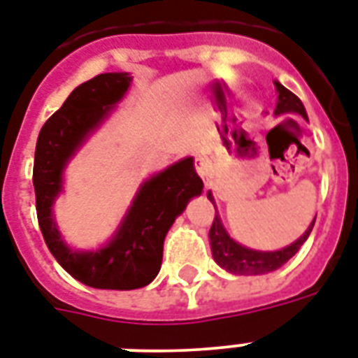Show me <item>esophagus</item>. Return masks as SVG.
Returning a JSON list of instances; mask_svg holds the SVG:
<instances>
[{"label": "esophagus", "instance_id": "34e87169", "mask_svg": "<svg viewBox=\"0 0 358 358\" xmlns=\"http://www.w3.org/2000/svg\"><path fill=\"white\" fill-rule=\"evenodd\" d=\"M196 170L197 173L207 181V187H208V164L205 157H196Z\"/></svg>", "mask_w": 358, "mask_h": 358}]
</instances>
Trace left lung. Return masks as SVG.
<instances>
[{
  "label": "left lung",
  "mask_w": 358,
  "mask_h": 358,
  "mask_svg": "<svg viewBox=\"0 0 358 358\" xmlns=\"http://www.w3.org/2000/svg\"><path fill=\"white\" fill-rule=\"evenodd\" d=\"M275 90H277V105H275V114H287V113H296L301 114L303 118L307 120V113L303 107L301 99L297 98L296 94H292L288 88H285L281 83L275 81ZM207 197L213 201V194L207 192ZM216 208V205H214ZM316 222V218H314ZM314 222L308 225V229L294 242V244L282 248L277 251H257L251 248L238 244L236 240L229 236L225 231L222 220L216 214L214 216L213 227L208 231V240H210V250H213V259L216 260V264L222 266L224 270L234 275H262V273H270V271L281 268L285 262L292 259L296 255L299 248L305 244V240L308 238V234L313 231Z\"/></svg>",
  "instance_id": "1"
}]
</instances>
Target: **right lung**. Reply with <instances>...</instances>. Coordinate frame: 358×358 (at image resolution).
<instances>
[{
    "label": "right lung",
    "mask_w": 358,
    "mask_h": 358,
    "mask_svg": "<svg viewBox=\"0 0 358 358\" xmlns=\"http://www.w3.org/2000/svg\"><path fill=\"white\" fill-rule=\"evenodd\" d=\"M131 81L129 73L116 71L79 85L40 129L34 150L36 216L45 244L73 279L101 290H134L150 285L161 270L166 233L203 190L194 159L187 157L140 185L116 233L99 250H71L62 240L53 203L62 192L66 166L110 116Z\"/></svg>",
    "instance_id": "right-lung-1"
}]
</instances>
